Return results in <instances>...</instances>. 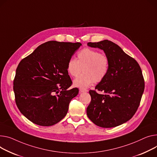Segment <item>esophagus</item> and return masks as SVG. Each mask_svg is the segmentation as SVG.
<instances>
[{"instance_id":"1","label":"esophagus","mask_w":157,"mask_h":157,"mask_svg":"<svg viewBox=\"0 0 157 157\" xmlns=\"http://www.w3.org/2000/svg\"><path fill=\"white\" fill-rule=\"evenodd\" d=\"M88 91V90H86V89H85V88H81L80 89H79V92L80 93H82V92H87Z\"/></svg>"}]
</instances>
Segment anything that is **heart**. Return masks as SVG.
<instances>
[{
  "label": "heart",
  "instance_id": "obj_1",
  "mask_svg": "<svg viewBox=\"0 0 157 157\" xmlns=\"http://www.w3.org/2000/svg\"><path fill=\"white\" fill-rule=\"evenodd\" d=\"M110 67L107 56L90 48H84L77 54V60L71 58L67 64V71L72 77L78 76L82 68L83 73L74 81L79 88H87L94 82L99 83L106 78Z\"/></svg>",
  "mask_w": 157,
  "mask_h": 157
}]
</instances>
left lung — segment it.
<instances>
[{
	"label": "left lung",
	"mask_w": 157,
	"mask_h": 157,
	"mask_svg": "<svg viewBox=\"0 0 157 157\" xmlns=\"http://www.w3.org/2000/svg\"><path fill=\"white\" fill-rule=\"evenodd\" d=\"M103 50L110 60L108 75L90 90L88 118L97 126L110 128L128 121L136 112L144 90V80L138 62L111 41L88 42ZM96 90L105 93L99 94Z\"/></svg>",
	"instance_id": "1"
}]
</instances>
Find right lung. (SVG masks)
Returning <instances> with one entry per match:
<instances>
[{
	"mask_svg": "<svg viewBox=\"0 0 157 157\" xmlns=\"http://www.w3.org/2000/svg\"><path fill=\"white\" fill-rule=\"evenodd\" d=\"M81 43L49 41L38 46L19 63L13 81L15 101L28 120L50 126L63 119L77 96L67 64Z\"/></svg>",
	"mask_w": 157,
	"mask_h": 157,
	"instance_id": "1",
	"label": "right lung"
}]
</instances>
